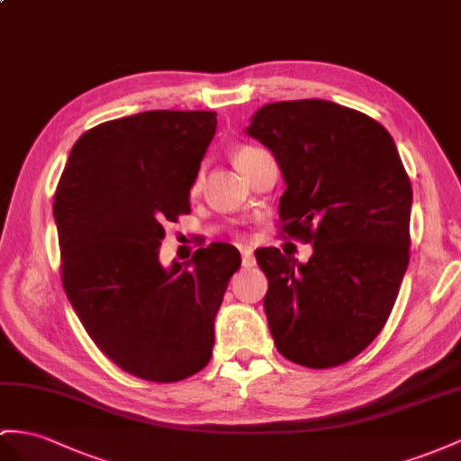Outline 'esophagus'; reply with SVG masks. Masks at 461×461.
<instances>
[{"label":"esophagus","mask_w":461,"mask_h":461,"mask_svg":"<svg viewBox=\"0 0 461 461\" xmlns=\"http://www.w3.org/2000/svg\"><path fill=\"white\" fill-rule=\"evenodd\" d=\"M241 263H243L245 268L255 267V257H253V251L249 249V247H245V249H241Z\"/></svg>","instance_id":"obj_1"}]
</instances>
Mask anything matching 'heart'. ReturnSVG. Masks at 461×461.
Segmentation results:
<instances>
[{
	"mask_svg": "<svg viewBox=\"0 0 461 461\" xmlns=\"http://www.w3.org/2000/svg\"><path fill=\"white\" fill-rule=\"evenodd\" d=\"M258 151H263V149L253 148V146H240V148H235L233 153H231V159H233V163H235V167H240V165H243L247 159H251L253 156H257ZM198 186H200V179L196 176L194 183H193V193L198 191Z\"/></svg>",
	"mask_w": 461,
	"mask_h": 461,
	"instance_id": "1",
	"label": "heart"
}]
</instances>
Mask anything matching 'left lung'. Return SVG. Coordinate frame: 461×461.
Wrapping results in <instances>:
<instances>
[{
    "label": "left lung",
    "instance_id": "8db88e82",
    "mask_svg": "<svg viewBox=\"0 0 461 461\" xmlns=\"http://www.w3.org/2000/svg\"><path fill=\"white\" fill-rule=\"evenodd\" d=\"M247 134L275 153L286 191L280 228L313 243L308 263L255 251L282 357L333 368L382 331L409 265L412 188L393 138L368 114L323 99L258 109Z\"/></svg>",
    "mask_w": 461,
    "mask_h": 461
}]
</instances>
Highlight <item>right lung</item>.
I'll use <instances>...</instances> for the list:
<instances>
[{"label": "right lung", "mask_w": 461, "mask_h": 461, "mask_svg": "<svg viewBox=\"0 0 461 461\" xmlns=\"http://www.w3.org/2000/svg\"><path fill=\"white\" fill-rule=\"evenodd\" d=\"M212 111H146L87 130L54 194L62 285L81 325L124 372L169 384L200 372L240 251L210 243L159 263L163 223L191 212L216 134Z\"/></svg>", "instance_id": "1"}]
</instances>
